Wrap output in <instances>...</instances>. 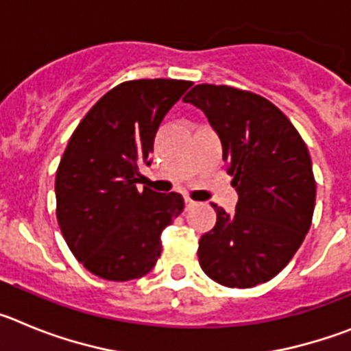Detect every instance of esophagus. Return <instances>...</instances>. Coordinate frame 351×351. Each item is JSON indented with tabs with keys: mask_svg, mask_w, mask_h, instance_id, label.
Instances as JSON below:
<instances>
[{
	"mask_svg": "<svg viewBox=\"0 0 351 351\" xmlns=\"http://www.w3.org/2000/svg\"><path fill=\"white\" fill-rule=\"evenodd\" d=\"M195 204H197V202H195V200H191L190 197H184V209H186V210L191 209V207H193Z\"/></svg>",
	"mask_w": 351,
	"mask_h": 351,
	"instance_id": "esophagus-1",
	"label": "esophagus"
}]
</instances>
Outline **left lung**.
<instances>
[{"instance_id":"8db88e82","label":"left lung","mask_w":351,"mask_h":351,"mask_svg":"<svg viewBox=\"0 0 351 351\" xmlns=\"http://www.w3.org/2000/svg\"><path fill=\"white\" fill-rule=\"evenodd\" d=\"M209 119L239 193L234 214L214 206L216 225L198 262L223 287L251 288L287 267L311 226L316 182L302 137L274 104L244 89L198 84L182 98Z\"/></svg>"}]
</instances>
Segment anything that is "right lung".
Listing matches in <instances>:
<instances>
[{
    "instance_id": "obj_1",
    "label": "right lung",
    "mask_w": 351,
    "mask_h": 351,
    "mask_svg": "<svg viewBox=\"0 0 351 351\" xmlns=\"http://www.w3.org/2000/svg\"><path fill=\"white\" fill-rule=\"evenodd\" d=\"M190 80H128L91 107L71 133L56 172V216L84 267L108 281L147 274L161 253V232L184 209L179 193L141 182L160 123Z\"/></svg>"
}]
</instances>
